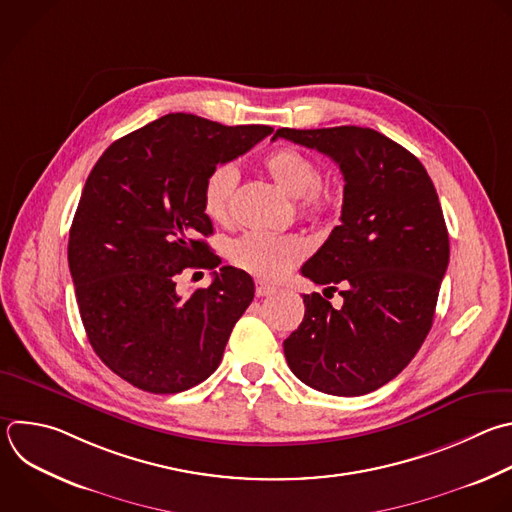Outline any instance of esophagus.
I'll list each match as a JSON object with an SVG mask.
<instances>
[{
  "label": "esophagus",
  "mask_w": 512,
  "mask_h": 512,
  "mask_svg": "<svg viewBox=\"0 0 512 512\" xmlns=\"http://www.w3.org/2000/svg\"><path fill=\"white\" fill-rule=\"evenodd\" d=\"M277 289L273 287V285H269V283H265V281H257L255 283V295L257 297H267V295H273Z\"/></svg>",
  "instance_id": "1"
}]
</instances>
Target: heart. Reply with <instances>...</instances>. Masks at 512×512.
<instances>
[{"instance_id":"b5f03b06","label":"heart","mask_w":512,"mask_h":512,"mask_svg":"<svg viewBox=\"0 0 512 512\" xmlns=\"http://www.w3.org/2000/svg\"><path fill=\"white\" fill-rule=\"evenodd\" d=\"M263 166L287 195L297 199L299 209L307 217L319 219L335 209L337 197L319 183V166L297 148L281 146L271 150L263 158ZM237 187L239 168L233 162L217 164L211 170L203 189V209L209 219L219 225L233 221ZM307 249V241L299 235L247 233L231 245V259L261 279H279L307 255Z\"/></svg>"}]
</instances>
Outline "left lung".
Masks as SVG:
<instances>
[{"label":"left lung","mask_w":512,"mask_h":512,"mask_svg":"<svg viewBox=\"0 0 512 512\" xmlns=\"http://www.w3.org/2000/svg\"><path fill=\"white\" fill-rule=\"evenodd\" d=\"M275 138L323 152L346 181L342 225L301 267L339 287L344 305L303 295V321L283 342L287 366L323 394L374 392L412 362L434 321L450 257L436 189L412 152L372 128H279Z\"/></svg>","instance_id":"8db88e82"}]
</instances>
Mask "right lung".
Wrapping results in <instances>:
<instances>
[{
    "instance_id": "add662e5",
    "label": "right lung",
    "mask_w": 512,
    "mask_h": 512,
    "mask_svg": "<svg viewBox=\"0 0 512 512\" xmlns=\"http://www.w3.org/2000/svg\"><path fill=\"white\" fill-rule=\"evenodd\" d=\"M271 132L166 114L112 142L88 175L68 241L76 301L96 356L134 388L177 394L219 368L255 283L225 265L183 297L177 277L221 263L201 239L213 233L209 173Z\"/></svg>"
}]
</instances>
